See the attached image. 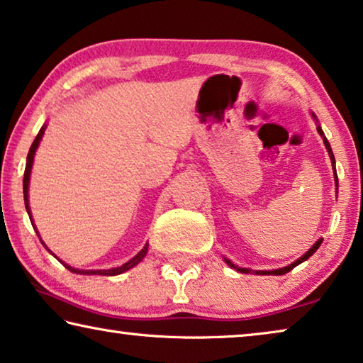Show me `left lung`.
<instances>
[{"mask_svg": "<svg viewBox=\"0 0 363 363\" xmlns=\"http://www.w3.org/2000/svg\"><path fill=\"white\" fill-rule=\"evenodd\" d=\"M312 116H313V119L316 121V116L315 114L312 113ZM316 130H318V134L323 137V143H325V147H326V150H328V155H330V158H331V164H333V169H335V184H336V187H337V174H336V168H335V164H336V161H335V155H333V150H331V145H330V142H328V139L325 137V134H323V130H321V128L320 125H316ZM321 242H323V239H318L316 240V242L312 245V249H308V252L307 254H303L301 258H298V260H296L294 263H291V264H287V267H284V268H279V269H272V272H255L257 274H274V276H279V274H286V273H289L292 268H296L297 264H301L302 262H306L308 257H312L316 250H318V247L321 245ZM224 262H226L229 267L231 268H234V269H238V272H240V273H250V269H247V268H239V267H235V264L233 263V262H229L228 258H224Z\"/></svg>", "mask_w": 363, "mask_h": 363, "instance_id": "8db88e82", "label": "left lung"}]
</instances>
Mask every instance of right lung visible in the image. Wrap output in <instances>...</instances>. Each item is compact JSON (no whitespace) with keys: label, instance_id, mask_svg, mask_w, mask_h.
Listing matches in <instances>:
<instances>
[{"label":"right lung","instance_id":"1","mask_svg":"<svg viewBox=\"0 0 363 363\" xmlns=\"http://www.w3.org/2000/svg\"><path fill=\"white\" fill-rule=\"evenodd\" d=\"M45 129H47V124H43V128L40 129V132H38L37 137H35V140H33V143H32L30 150H28L27 163H26V171H24V202H26V210H27L28 216H30V218H32V215H30V205H28V182H30V171H32V164H33V157H35V152H37V148H38V145H40V140H42V137H43V134H45ZM30 221H32L33 229H35V231H37L35 224H33V220H30ZM37 233H38V231H37ZM42 244H43V242H42ZM43 245H45V244H43ZM45 249H47L51 255H55L53 252H51L47 245H45ZM147 250H148V244H145V247H143V249L139 252V254H137L134 258H130V260H129L128 263L121 264V267H118V268H109V269H77V268L69 267V264H66L65 262H61L60 258H57L56 255H55V257H56L57 260H60L62 264H65V267L69 269V272H72V273H77V274L116 276V274H121V273L128 272V269H130V268H134L137 263H140V262L143 260V257L147 255Z\"/></svg>","mask_w":363,"mask_h":363}]
</instances>
